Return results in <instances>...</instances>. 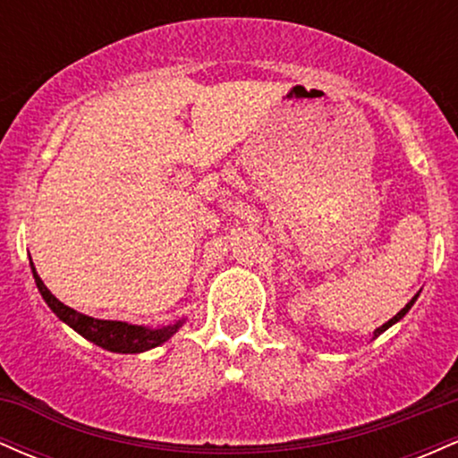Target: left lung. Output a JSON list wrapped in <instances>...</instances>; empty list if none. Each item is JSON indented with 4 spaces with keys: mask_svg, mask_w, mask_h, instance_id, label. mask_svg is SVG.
<instances>
[{
    "mask_svg": "<svg viewBox=\"0 0 458 458\" xmlns=\"http://www.w3.org/2000/svg\"><path fill=\"white\" fill-rule=\"evenodd\" d=\"M418 295H420V293H418ZM418 295H415V297L411 299V301H409V303H407V306H404V308L401 310V312H398V314H396V317H392L390 320H387V323H383V325H381V327H377V329H375V334H372V338H377V335H381V334H383V331H386V329H390V327H392V325H396V323H398V320H401V318L404 317V314H407V312H409V310H411V306H413V303H415V299H418Z\"/></svg>",
    "mask_w": 458,
    "mask_h": 458,
    "instance_id": "obj_1",
    "label": "left lung"
}]
</instances>
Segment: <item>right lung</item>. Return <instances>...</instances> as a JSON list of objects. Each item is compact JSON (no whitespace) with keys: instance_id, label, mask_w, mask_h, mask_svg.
Segmentation results:
<instances>
[{"instance_id":"obj_1","label":"right lung","mask_w":458,"mask_h":458,"mask_svg":"<svg viewBox=\"0 0 458 458\" xmlns=\"http://www.w3.org/2000/svg\"><path fill=\"white\" fill-rule=\"evenodd\" d=\"M31 273H34L36 286H38L40 295L47 301V306L51 308V312L55 314L62 323H66L68 327H72L79 335H83L86 340H90L97 346H101L105 351H112V353H144V351L155 349L163 343L172 338L178 329L182 327L185 318L176 320V323L163 325V327H144V325H131L124 320H101L88 317V314L77 312V310L64 306L55 295H51L49 288L45 286V282L40 280V276L34 269V262L30 259Z\"/></svg>"}]
</instances>
